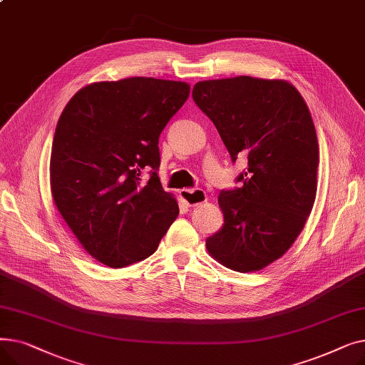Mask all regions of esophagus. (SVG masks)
Masks as SVG:
<instances>
[{"label":"esophagus","instance_id":"esophagus-1","mask_svg":"<svg viewBox=\"0 0 365 365\" xmlns=\"http://www.w3.org/2000/svg\"><path fill=\"white\" fill-rule=\"evenodd\" d=\"M180 198L187 207H197L207 201V194L202 189H182Z\"/></svg>","mask_w":365,"mask_h":365}]
</instances>
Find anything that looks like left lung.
Returning a JSON list of instances; mask_svg holds the SVG:
<instances>
[{
	"mask_svg": "<svg viewBox=\"0 0 365 365\" xmlns=\"http://www.w3.org/2000/svg\"><path fill=\"white\" fill-rule=\"evenodd\" d=\"M192 98L213 121L242 186L222 190L225 223L207 238L215 260L237 272H257L282 257L311 215L319 149L308 105L284 80L253 76L200 81Z\"/></svg>",
	"mask_w": 365,
	"mask_h": 365,
	"instance_id": "obj_1",
	"label": "left lung"
}]
</instances>
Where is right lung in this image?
Segmentation results:
<instances>
[{
    "mask_svg": "<svg viewBox=\"0 0 365 365\" xmlns=\"http://www.w3.org/2000/svg\"><path fill=\"white\" fill-rule=\"evenodd\" d=\"M189 90L146 76L93 83L75 93L57 123L53 201L86 252L109 267L155 253L179 215L157 175L158 139ZM145 168L149 181L140 178Z\"/></svg>",
    "mask_w": 365,
    "mask_h": 365,
    "instance_id": "add662e5",
    "label": "right lung"
}]
</instances>
